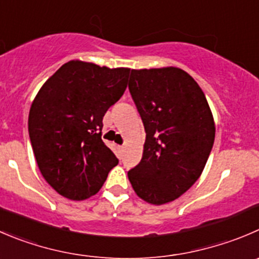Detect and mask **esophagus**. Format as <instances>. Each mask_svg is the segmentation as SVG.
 Listing matches in <instances>:
<instances>
[{
  "label": "esophagus",
  "mask_w": 259,
  "mask_h": 259,
  "mask_svg": "<svg viewBox=\"0 0 259 259\" xmlns=\"http://www.w3.org/2000/svg\"><path fill=\"white\" fill-rule=\"evenodd\" d=\"M124 145H119V147H117V149H119V150H124Z\"/></svg>",
  "instance_id": "obj_1"
}]
</instances>
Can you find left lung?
Instances as JSON below:
<instances>
[{
	"label": "left lung",
	"mask_w": 259,
	"mask_h": 259,
	"mask_svg": "<svg viewBox=\"0 0 259 259\" xmlns=\"http://www.w3.org/2000/svg\"><path fill=\"white\" fill-rule=\"evenodd\" d=\"M129 90L147 133L142 160L127 172L133 190L148 204L175 201L199 180L211 152V109L177 67L132 69Z\"/></svg>",
	"instance_id": "1"
}]
</instances>
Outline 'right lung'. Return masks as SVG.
Listing matches in <instances>:
<instances>
[{"label":"right lung","mask_w":259,"mask_h":259,"mask_svg":"<svg viewBox=\"0 0 259 259\" xmlns=\"http://www.w3.org/2000/svg\"><path fill=\"white\" fill-rule=\"evenodd\" d=\"M130 68L74 59L45 81L29 112V135L44 180L63 197L86 200L119 163L101 139L107 109L124 95Z\"/></svg>","instance_id":"right-lung-1"}]
</instances>
